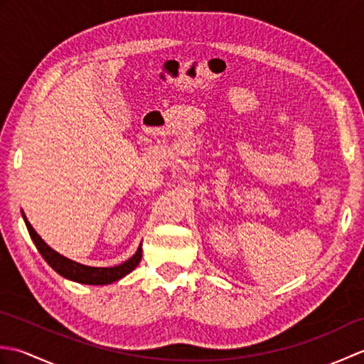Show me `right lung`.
Wrapping results in <instances>:
<instances>
[{
    "mask_svg": "<svg viewBox=\"0 0 364 364\" xmlns=\"http://www.w3.org/2000/svg\"><path fill=\"white\" fill-rule=\"evenodd\" d=\"M21 215H23V220L26 223L29 236L36 244L37 250L41 252L43 259L48 262V264L56 270L59 275H63L64 278H68V280L72 282L82 283V284H111L114 282H119L120 278H123L125 275H128L131 270H134V267L141 262L142 242L139 244L133 257L114 267H92V266L81 264V262H76L73 259H68L67 257H64V255L53 250L51 247L37 235V231L33 228V225H31L23 210H21Z\"/></svg>",
    "mask_w": 364,
    "mask_h": 364,
    "instance_id": "1",
    "label": "right lung"
}]
</instances>
